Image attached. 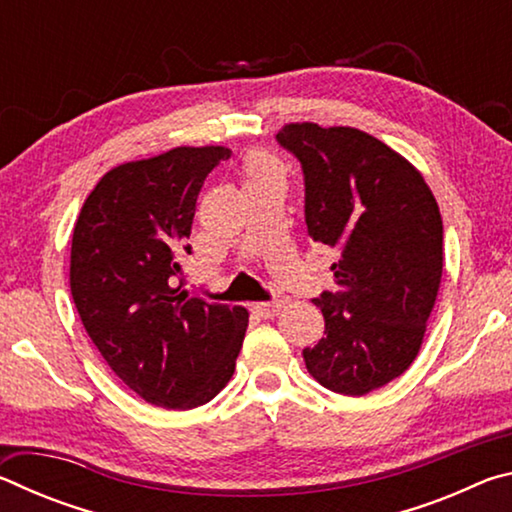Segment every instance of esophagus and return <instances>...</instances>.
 Wrapping results in <instances>:
<instances>
[{"instance_id": "34e87169", "label": "esophagus", "mask_w": 512, "mask_h": 512, "mask_svg": "<svg viewBox=\"0 0 512 512\" xmlns=\"http://www.w3.org/2000/svg\"><path fill=\"white\" fill-rule=\"evenodd\" d=\"M280 309H282V302H280V300L255 302V305H253V311H255V314H257V316H262V318H273V316L280 314Z\"/></svg>"}]
</instances>
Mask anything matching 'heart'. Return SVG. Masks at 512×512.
Here are the masks:
<instances>
[{
    "label": "heart",
    "mask_w": 512,
    "mask_h": 512,
    "mask_svg": "<svg viewBox=\"0 0 512 512\" xmlns=\"http://www.w3.org/2000/svg\"><path fill=\"white\" fill-rule=\"evenodd\" d=\"M246 169H248V176H257V173L275 171V164L268 160L266 155H250Z\"/></svg>",
    "instance_id": "1"
}]
</instances>
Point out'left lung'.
Returning <instances> with one entry per match:
<instances>
[{
    "instance_id": "1",
    "label": "left lung",
    "mask_w": 512,
    "mask_h": 512,
    "mask_svg": "<svg viewBox=\"0 0 512 512\" xmlns=\"http://www.w3.org/2000/svg\"><path fill=\"white\" fill-rule=\"evenodd\" d=\"M305 176L309 237L334 248L332 291L314 298L325 336L302 350L311 377L366 395L418 354L443 275V219L400 153L357 128L289 124L275 135Z\"/></svg>"
}]
</instances>
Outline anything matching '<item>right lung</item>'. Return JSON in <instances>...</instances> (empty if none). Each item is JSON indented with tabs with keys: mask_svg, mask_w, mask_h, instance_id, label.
Instances as JSON below:
<instances>
[{
	"mask_svg": "<svg viewBox=\"0 0 512 512\" xmlns=\"http://www.w3.org/2000/svg\"><path fill=\"white\" fill-rule=\"evenodd\" d=\"M223 146H178L119 164L85 198L72 237L69 287L112 372L149 404L196 409L228 384L248 311L180 291L196 201L228 160Z\"/></svg>",
	"mask_w": 512,
	"mask_h": 512,
	"instance_id": "obj_1",
	"label": "right lung"
}]
</instances>
